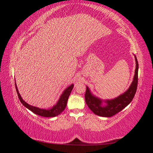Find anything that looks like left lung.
I'll use <instances>...</instances> for the list:
<instances>
[{"label":"left lung","mask_w":153,"mask_h":153,"mask_svg":"<svg viewBox=\"0 0 153 153\" xmlns=\"http://www.w3.org/2000/svg\"><path fill=\"white\" fill-rule=\"evenodd\" d=\"M136 68L133 80L128 89L123 94L112 100H102L91 93L89 87L87 86L85 94V102L89 108L94 114L101 117H110L119 112L131 102L136 93L138 84V63L135 55ZM103 102L106 103L103 105Z\"/></svg>","instance_id":"left-lung-1"}]
</instances>
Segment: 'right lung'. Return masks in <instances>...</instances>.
I'll return each mask as SVG.
<instances>
[{"label":"right lung","mask_w":153,"mask_h":153,"mask_svg":"<svg viewBox=\"0 0 153 153\" xmlns=\"http://www.w3.org/2000/svg\"><path fill=\"white\" fill-rule=\"evenodd\" d=\"M73 86L74 85L71 84L68 88H66V89L62 92V94H61V97H60V98L58 100L56 105H55L52 108H50L49 110H46V109H41L38 107H36V106H33L29 105L28 103H27L22 98V97L17 89V86L15 82V87H16L17 94H18V98H19L20 102L22 103V105L24 106H25V107L28 108L29 110H30V111H32L33 113L38 115H40V116L45 117H51L57 116V115H59L60 114H61L63 112V110L65 109L66 106L68 98L71 94Z\"/></svg>","instance_id":"right-lung-1"}]
</instances>
